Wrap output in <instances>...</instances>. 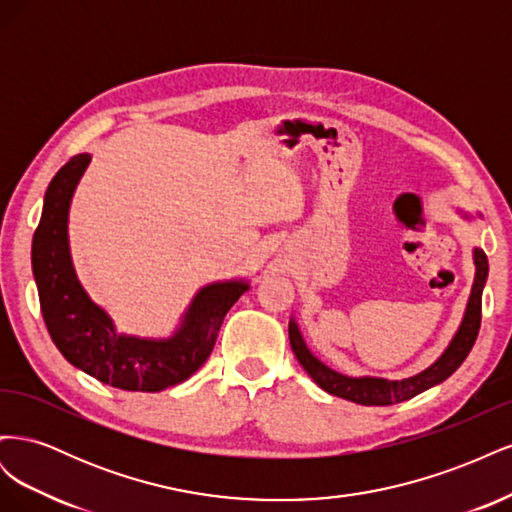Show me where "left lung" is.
<instances>
[{
  "label": "left lung",
  "mask_w": 512,
  "mask_h": 512,
  "mask_svg": "<svg viewBox=\"0 0 512 512\" xmlns=\"http://www.w3.org/2000/svg\"><path fill=\"white\" fill-rule=\"evenodd\" d=\"M474 265H476V277H474V286L468 299L466 314H463V320H461V327L451 339L448 348L442 352L440 359L425 371H421V374L406 380H384V378H367V376L350 378L344 374H337V371L318 361L316 356L307 350L303 335L294 320H290L288 324L292 352L320 389H324L331 395L354 401V404H361V406H391V404H399V401L412 399L418 393L431 389V386H436L451 376L453 371L466 361V356L470 354L476 342V335L480 329V309H483V288L489 273V260L485 252L478 250V247L474 250Z\"/></svg>",
  "instance_id": "left-lung-1"
}]
</instances>
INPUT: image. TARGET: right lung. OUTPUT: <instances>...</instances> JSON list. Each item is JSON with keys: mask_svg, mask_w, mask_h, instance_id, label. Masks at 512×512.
I'll return each mask as SVG.
<instances>
[{"mask_svg": "<svg viewBox=\"0 0 512 512\" xmlns=\"http://www.w3.org/2000/svg\"><path fill=\"white\" fill-rule=\"evenodd\" d=\"M89 160V153L70 158L44 194L32 243L42 318L53 344L74 367L121 391L158 393L188 380L209 359L224 316L250 286L235 280L200 288L168 339L117 333L111 316L89 299L70 258L68 209Z\"/></svg>", "mask_w": 512, "mask_h": 512, "instance_id": "add662e5", "label": "right lung"}]
</instances>
